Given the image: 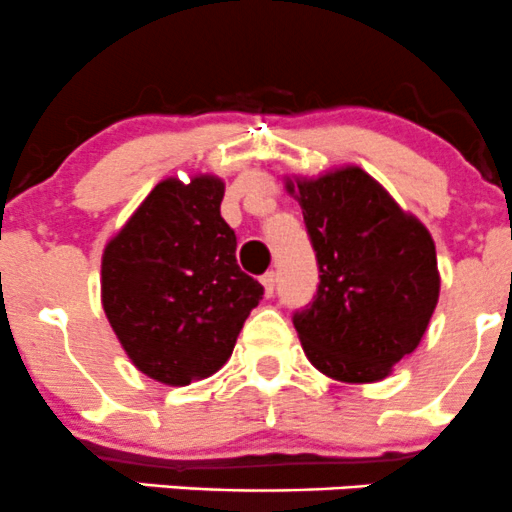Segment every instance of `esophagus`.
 I'll list each match as a JSON object with an SVG mask.
<instances>
[{"mask_svg":"<svg viewBox=\"0 0 512 512\" xmlns=\"http://www.w3.org/2000/svg\"><path fill=\"white\" fill-rule=\"evenodd\" d=\"M260 282H262V287H265L267 297H272V294H275V285H277L275 272H265V275L260 277Z\"/></svg>","mask_w":512,"mask_h":512,"instance_id":"esophagus-1","label":"esophagus"}]
</instances>
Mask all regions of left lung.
I'll use <instances>...</instances> for the list:
<instances>
[{
  "label": "left lung",
  "instance_id": "left-lung-1",
  "mask_svg": "<svg viewBox=\"0 0 512 512\" xmlns=\"http://www.w3.org/2000/svg\"><path fill=\"white\" fill-rule=\"evenodd\" d=\"M317 252L319 285L292 322L322 374L371 384L426 334L438 302L436 245L414 215L356 165L287 178Z\"/></svg>",
  "mask_w": 512,
  "mask_h": 512
}]
</instances>
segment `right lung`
<instances>
[{
    "mask_svg": "<svg viewBox=\"0 0 512 512\" xmlns=\"http://www.w3.org/2000/svg\"><path fill=\"white\" fill-rule=\"evenodd\" d=\"M225 183L168 178L103 250L101 302L128 359L168 386L215 374L265 289L237 265Z\"/></svg>",
    "mask_w": 512,
    "mask_h": 512,
    "instance_id": "1",
    "label": "right lung"
}]
</instances>
